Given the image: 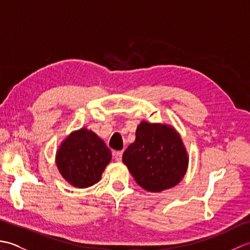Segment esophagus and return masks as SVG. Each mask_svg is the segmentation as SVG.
<instances>
[{"label": "esophagus", "instance_id": "obj_1", "mask_svg": "<svg viewBox=\"0 0 250 250\" xmlns=\"http://www.w3.org/2000/svg\"><path fill=\"white\" fill-rule=\"evenodd\" d=\"M122 153H124L122 151H116L114 153V158L117 162H120L122 160Z\"/></svg>", "mask_w": 250, "mask_h": 250}]
</instances>
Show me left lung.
Here are the masks:
<instances>
[{
	"label": "left lung",
	"mask_w": 250,
	"mask_h": 250,
	"mask_svg": "<svg viewBox=\"0 0 250 250\" xmlns=\"http://www.w3.org/2000/svg\"><path fill=\"white\" fill-rule=\"evenodd\" d=\"M122 161L142 188L161 192L184 178L189 157L178 132L166 124L142 121Z\"/></svg>",
	"instance_id": "obj_1"
}]
</instances>
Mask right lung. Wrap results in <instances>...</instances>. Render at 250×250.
I'll use <instances>...</instances> for the list:
<instances>
[{
	"instance_id": "add662e5",
	"label": "right lung",
	"mask_w": 250,
	"mask_h": 250,
	"mask_svg": "<svg viewBox=\"0 0 250 250\" xmlns=\"http://www.w3.org/2000/svg\"><path fill=\"white\" fill-rule=\"evenodd\" d=\"M110 160L111 151L103 140L86 128L67 135L56 153V164L62 177L76 188L99 183Z\"/></svg>"
}]
</instances>
